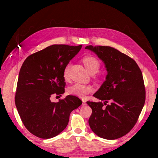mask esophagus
<instances>
[{"label":"esophagus","mask_w":158,"mask_h":158,"mask_svg":"<svg viewBox=\"0 0 158 158\" xmlns=\"http://www.w3.org/2000/svg\"><path fill=\"white\" fill-rule=\"evenodd\" d=\"M82 105L83 106L86 105V101H85L84 100H82Z\"/></svg>","instance_id":"obj_1"}]
</instances>
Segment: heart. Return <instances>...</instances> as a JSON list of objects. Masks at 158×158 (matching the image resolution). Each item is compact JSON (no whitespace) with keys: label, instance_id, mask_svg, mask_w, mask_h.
<instances>
[{"label":"heart","instance_id":"1","mask_svg":"<svg viewBox=\"0 0 158 158\" xmlns=\"http://www.w3.org/2000/svg\"><path fill=\"white\" fill-rule=\"evenodd\" d=\"M85 67L90 73H95L99 70L100 67V63L95 57L88 56L83 58ZM70 64L68 63L65 67L63 70V77L65 80L69 79V69ZM93 91V88L90 85H85L80 83H75L68 87V92L69 94L77 96L79 98H84L87 95Z\"/></svg>","mask_w":158,"mask_h":158}]
</instances>
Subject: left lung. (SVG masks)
Instances as JSON below:
<instances>
[{"instance_id":"1","label":"left lung","mask_w":158,"mask_h":158,"mask_svg":"<svg viewBox=\"0 0 158 158\" xmlns=\"http://www.w3.org/2000/svg\"><path fill=\"white\" fill-rule=\"evenodd\" d=\"M85 49L94 52L107 71L106 80L93 95L101 101L86 102L92 109L90 127L98 137L116 139L132 129L143 107L142 73L132 58L113 47L89 45Z\"/></svg>"}]
</instances>
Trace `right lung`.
I'll return each mask as SVG.
<instances>
[{
  "label": "right lung",
  "mask_w": 158,
  "mask_h": 158,
  "mask_svg": "<svg viewBox=\"0 0 158 158\" xmlns=\"http://www.w3.org/2000/svg\"><path fill=\"white\" fill-rule=\"evenodd\" d=\"M82 45L53 44L26 58L20 69L15 105L23 125L37 137L50 139L64 130L69 114L82 101L68 95L53 102V95L63 94V70Z\"/></svg>",
  "instance_id": "1"
}]
</instances>
